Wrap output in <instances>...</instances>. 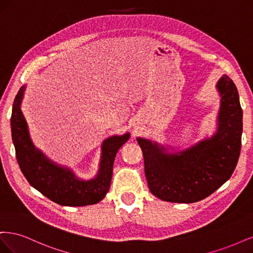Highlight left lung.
I'll use <instances>...</instances> for the list:
<instances>
[{
    "instance_id": "obj_1",
    "label": "left lung",
    "mask_w": 253,
    "mask_h": 253,
    "mask_svg": "<svg viewBox=\"0 0 253 253\" xmlns=\"http://www.w3.org/2000/svg\"><path fill=\"white\" fill-rule=\"evenodd\" d=\"M216 88L220 96L217 131L179 152L137 138L144 159V173L153 195L165 202L190 204L202 201L231 177L240 157L243 111L239 91L224 75Z\"/></svg>"
}]
</instances>
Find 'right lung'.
Wrapping results in <instances>:
<instances>
[{"label": "right lung", "instance_id": "1", "mask_svg": "<svg viewBox=\"0 0 253 253\" xmlns=\"http://www.w3.org/2000/svg\"><path fill=\"white\" fill-rule=\"evenodd\" d=\"M25 87L23 85L14 98L10 119L12 142L23 175L30 186L61 206L81 207L102 201L111 186L115 156L121 145L128 140L129 133L106 138L101 145V159L95 178L80 179L71 169L51 162L36 149L21 111Z\"/></svg>", "mask_w": 253, "mask_h": 253}]
</instances>
